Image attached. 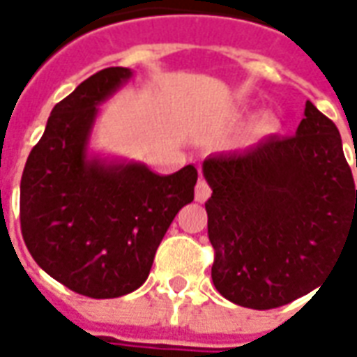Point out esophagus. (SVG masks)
<instances>
[{"label": "esophagus", "instance_id": "1", "mask_svg": "<svg viewBox=\"0 0 357 357\" xmlns=\"http://www.w3.org/2000/svg\"><path fill=\"white\" fill-rule=\"evenodd\" d=\"M210 193H212V191H210L208 183H206L204 179H199V183L195 187V199L199 202H204L210 197Z\"/></svg>", "mask_w": 357, "mask_h": 357}]
</instances>
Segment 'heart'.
<instances>
[{"label": "heart", "instance_id": "obj_1", "mask_svg": "<svg viewBox=\"0 0 357 357\" xmlns=\"http://www.w3.org/2000/svg\"><path fill=\"white\" fill-rule=\"evenodd\" d=\"M277 128V122L273 120V118H264V122L260 126H258V132L260 133H269L273 132Z\"/></svg>", "mask_w": 357, "mask_h": 357}]
</instances>
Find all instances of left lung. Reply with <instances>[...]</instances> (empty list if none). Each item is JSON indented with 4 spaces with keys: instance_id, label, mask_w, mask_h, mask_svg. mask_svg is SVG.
<instances>
[{
    "instance_id": "obj_1",
    "label": "left lung",
    "mask_w": 357,
    "mask_h": 357,
    "mask_svg": "<svg viewBox=\"0 0 357 357\" xmlns=\"http://www.w3.org/2000/svg\"><path fill=\"white\" fill-rule=\"evenodd\" d=\"M202 174L212 189V281L233 304L269 310L304 296L357 241V189L340 133L310 101L296 135L214 153Z\"/></svg>"
}]
</instances>
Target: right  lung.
Listing matches in <instances>:
<instances>
[{"label": "right lung", "instance_id": "1", "mask_svg": "<svg viewBox=\"0 0 357 357\" xmlns=\"http://www.w3.org/2000/svg\"><path fill=\"white\" fill-rule=\"evenodd\" d=\"M133 73L110 66L57 102L20 179V229L36 264L70 291L118 298L147 281L174 218L193 201L197 168L160 176L93 153L99 105Z\"/></svg>", "mask_w": 357, "mask_h": 357}]
</instances>
